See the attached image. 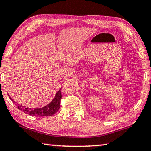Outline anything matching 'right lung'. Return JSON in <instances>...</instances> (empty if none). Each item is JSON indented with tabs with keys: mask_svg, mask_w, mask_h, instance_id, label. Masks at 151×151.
<instances>
[{
	"mask_svg": "<svg viewBox=\"0 0 151 151\" xmlns=\"http://www.w3.org/2000/svg\"><path fill=\"white\" fill-rule=\"evenodd\" d=\"M9 96V99L12 100L14 103V101L12 99L11 96ZM62 95H61V88H60L58 92L56 93L54 99L52 101L46 105L44 106L43 107L40 108H34V109H31V108H28L24 107V106L19 105L17 104V107L21 111H22L24 113L29 114V115L33 116H40V117H44V116H53L58 111L59 108H60V102Z\"/></svg>",
	"mask_w": 151,
	"mask_h": 151,
	"instance_id": "add662e5",
	"label": "right lung"
}]
</instances>
